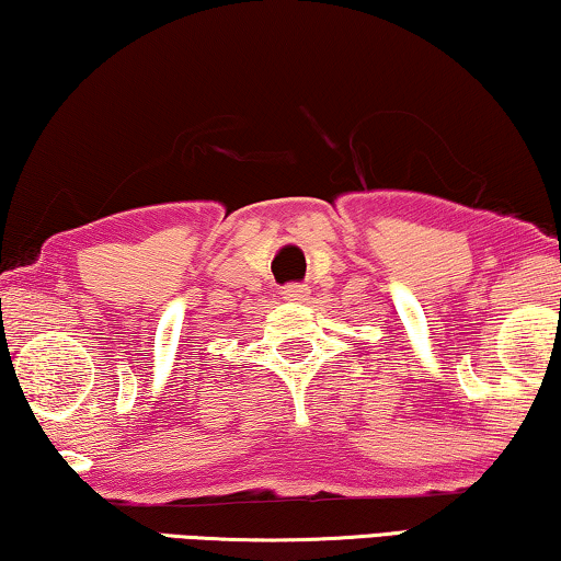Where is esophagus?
<instances>
[{
	"instance_id": "esophagus-1",
	"label": "esophagus",
	"mask_w": 561,
	"mask_h": 561,
	"mask_svg": "<svg viewBox=\"0 0 561 561\" xmlns=\"http://www.w3.org/2000/svg\"><path fill=\"white\" fill-rule=\"evenodd\" d=\"M306 294H308V288L298 286V283H290V286H283V290H280V296L286 298V300H290V304H298V300H304Z\"/></svg>"
}]
</instances>
